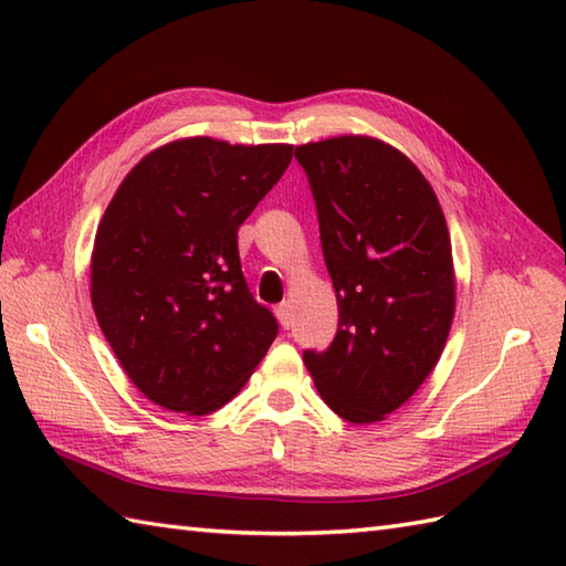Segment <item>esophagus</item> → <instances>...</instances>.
<instances>
[{
	"mask_svg": "<svg viewBox=\"0 0 566 566\" xmlns=\"http://www.w3.org/2000/svg\"><path fill=\"white\" fill-rule=\"evenodd\" d=\"M274 314H276V318H280V323H282V328H290L292 326V306L290 304H280L274 308Z\"/></svg>",
	"mask_w": 566,
	"mask_h": 566,
	"instance_id": "obj_1",
	"label": "esophagus"
}]
</instances>
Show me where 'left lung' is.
<instances>
[{
	"label": "left lung",
	"instance_id": "8db88e82",
	"mask_svg": "<svg viewBox=\"0 0 566 566\" xmlns=\"http://www.w3.org/2000/svg\"><path fill=\"white\" fill-rule=\"evenodd\" d=\"M316 201L338 333L304 365L335 413L375 423L438 365L454 314L448 223L418 167L387 143L340 136L294 150Z\"/></svg>",
	"mask_w": 566,
	"mask_h": 566
}]
</instances>
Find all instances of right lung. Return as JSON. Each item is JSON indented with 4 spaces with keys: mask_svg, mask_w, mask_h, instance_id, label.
<instances>
[{
    "mask_svg": "<svg viewBox=\"0 0 566 566\" xmlns=\"http://www.w3.org/2000/svg\"><path fill=\"white\" fill-rule=\"evenodd\" d=\"M292 146L185 138L116 189L92 252V306L153 403L201 416L243 387L276 318L240 270L238 228L292 163Z\"/></svg>",
    "mask_w": 566,
    "mask_h": 566,
    "instance_id": "obj_1",
    "label": "right lung"
}]
</instances>
